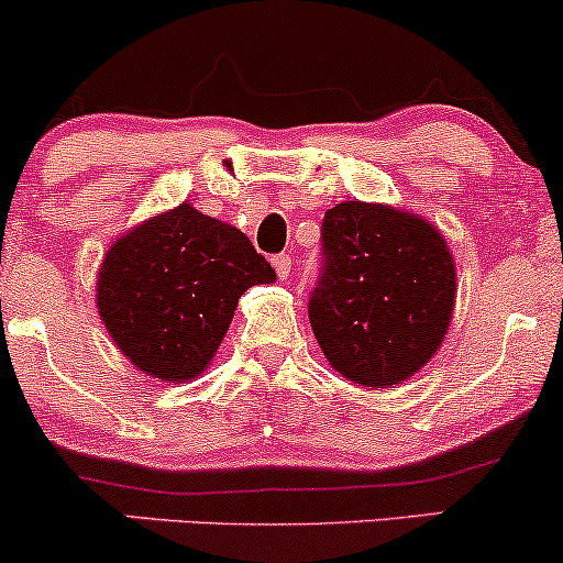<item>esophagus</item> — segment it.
<instances>
[{
	"label": "esophagus",
	"mask_w": 563,
	"mask_h": 563,
	"mask_svg": "<svg viewBox=\"0 0 563 563\" xmlns=\"http://www.w3.org/2000/svg\"><path fill=\"white\" fill-rule=\"evenodd\" d=\"M273 267H275L277 277H280V280H286V277L290 275V267H294V262H290L288 254H275L273 256Z\"/></svg>",
	"instance_id": "1"
}]
</instances>
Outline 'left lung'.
I'll list each match as a JSON object with an SVG mask.
<instances>
[{
	"instance_id": "8db88e82",
	"label": "left lung",
	"mask_w": 563,
	"mask_h": 563,
	"mask_svg": "<svg viewBox=\"0 0 563 563\" xmlns=\"http://www.w3.org/2000/svg\"><path fill=\"white\" fill-rule=\"evenodd\" d=\"M324 273L309 322L330 367L362 388L409 380L445 341L456 262L430 220L341 201L322 220Z\"/></svg>"
}]
</instances>
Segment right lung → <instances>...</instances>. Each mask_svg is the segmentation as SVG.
Here are the masks:
<instances>
[{
	"mask_svg": "<svg viewBox=\"0 0 563 563\" xmlns=\"http://www.w3.org/2000/svg\"><path fill=\"white\" fill-rule=\"evenodd\" d=\"M262 283H275V269L252 241L183 201L107 249L97 309L133 367L188 383L214 358L241 296Z\"/></svg>",
	"mask_w": 563,
	"mask_h": 563,
	"instance_id": "1",
	"label": "right lung"
}]
</instances>
